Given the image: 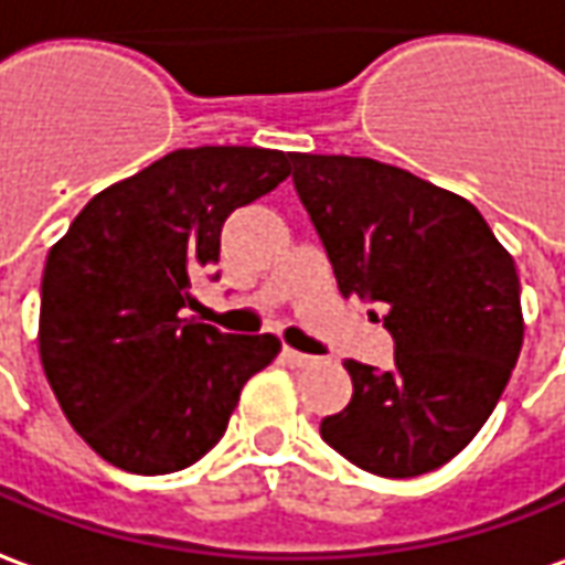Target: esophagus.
<instances>
[{
	"instance_id": "1",
	"label": "esophagus",
	"mask_w": 565,
	"mask_h": 565,
	"mask_svg": "<svg viewBox=\"0 0 565 565\" xmlns=\"http://www.w3.org/2000/svg\"><path fill=\"white\" fill-rule=\"evenodd\" d=\"M282 356L289 360V365H298V369H305V365H313V356H307V353H301V350L286 348V350H282Z\"/></svg>"
}]
</instances>
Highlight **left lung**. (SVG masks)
Returning a JSON list of instances; mask_svg holds the SVG:
<instances>
[{
  "instance_id": "left-lung-1",
  "label": "left lung",
  "mask_w": 565,
  "mask_h": 565,
  "mask_svg": "<svg viewBox=\"0 0 565 565\" xmlns=\"http://www.w3.org/2000/svg\"><path fill=\"white\" fill-rule=\"evenodd\" d=\"M291 181L341 295L381 305L394 338V369L344 363L353 396L322 418V439L379 477L443 468L492 415L523 348L513 258L468 200L379 159L291 153Z\"/></svg>"
}]
</instances>
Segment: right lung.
I'll list each match as a JSON object with an SVG mask.
<instances>
[{
	"label": "right lung",
	"mask_w": 565,
	"mask_h": 565,
	"mask_svg": "<svg viewBox=\"0 0 565 565\" xmlns=\"http://www.w3.org/2000/svg\"><path fill=\"white\" fill-rule=\"evenodd\" d=\"M291 153L193 147L100 190L52 245L39 356L67 422L128 473H174L224 437L276 334H227L184 317L190 279L221 255L231 212L291 171ZM217 279V274L212 276Z\"/></svg>",
	"instance_id": "1"
}]
</instances>
